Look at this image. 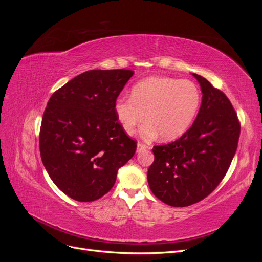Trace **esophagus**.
<instances>
[{
  "instance_id": "esophagus-1",
  "label": "esophagus",
  "mask_w": 262,
  "mask_h": 262,
  "mask_svg": "<svg viewBox=\"0 0 262 262\" xmlns=\"http://www.w3.org/2000/svg\"><path fill=\"white\" fill-rule=\"evenodd\" d=\"M146 148H147V146H146L145 144H143V143H141V142H139L137 152H138V153H141V152H143V150H145Z\"/></svg>"
}]
</instances>
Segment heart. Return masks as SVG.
Returning a JSON list of instances; mask_svg holds the SVG:
<instances>
[{"mask_svg": "<svg viewBox=\"0 0 262 262\" xmlns=\"http://www.w3.org/2000/svg\"><path fill=\"white\" fill-rule=\"evenodd\" d=\"M201 92L191 81L166 76L147 77L134 84L131 97L115 101V114L123 131L132 136L138 126L144 139L161 134L165 141L175 140L188 131L199 113Z\"/></svg>", "mask_w": 262, "mask_h": 262, "instance_id": "obj_1", "label": "heart"}]
</instances>
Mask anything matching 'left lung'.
Masks as SVG:
<instances>
[{"label": "left lung", "instance_id": "8db88e82", "mask_svg": "<svg viewBox=\"0 0 262 262\" xmlns=\"http://www.w3.org/2000/svg\"><path fill=\"white\" fill-rule=\"evenodd\" d=\"M192 75L203 94L196 119L178 140L153 147L155 160L147 171L154 195L171 207L199 202L220 185L241 134L238 117L226 95L204 77Z\"/></svg>", "mask_w": 262, "mask_h": 262}]
</instances>
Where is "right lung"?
Instances as JSON below:
<instances>
[{"label":"right lung","instance_id":"1","mask_svg":"<svg viewBox=\"0 0 262 262\" xmlns=\"http://www.w3.org/2000/svg\"><path fill=\"white\" fill-rule=\"evenodd\" d=\"M133 73L87 71L55 91L47 104L39 133L41 160L54 185L76 201L105 195L118 169L136 153L137 142L115 114V101Z\"/></svg>","mask_w":262,"mask_h":262}]
</instances>
